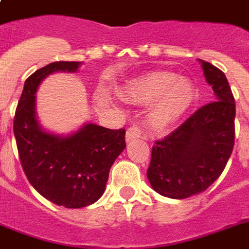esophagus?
Here are the masks:
<instances>
[{"instance_id":"esophagus-1","label":"esophagus","mask_w":249,"mask_h":249,"mask_svg":"<svg viewBox=\"0 0 249 249\" xmlns=\"http://www.w3.org/2000/svg\"><path fill=\"white\" fill-rule=\"evenodd\" d=\"M140 137H141L140 126H137V125H132V126H130V128H128V130H126L125 140H126V142H132L133 140H137V138H140Z\"/></svg>"}]
</instances>
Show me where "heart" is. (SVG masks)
<instances>
[{
  "label": "heart",
  "mask_w": 249,
  "mask_h": 249,
  "mask_svg": "<svg viewBox=\"0 0 249 249\" xmlns=\"http://www.w3.org/2000/svg\"><path fill=\"white\" fill-rule=\"evenodd\" d=\"M121 95L140 105L155 99L148 109V121L154 129L164 130L185 115L195 99V90L190 81L173 73L152 72L129 81Z\"/></svg>",
  "instance_id": "b5f03b06"
}]
</instances>
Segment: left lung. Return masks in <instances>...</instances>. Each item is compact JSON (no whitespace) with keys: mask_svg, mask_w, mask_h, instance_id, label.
Segmentation results:
<instances>
[{"mask_svg":"<svg viewBox=\"0 0 249 249\" xmlns=\"http://www.w3.org/2000/svg\"><path fill=\"white\" fill-rule=\"evenodd\" d=\"M216 101L203 106L152 147L147 178L156 193L186 199L208 189L224 172L235 141V101L226 76L199 59Z\"/></svg>","mask_w":249,"mask_h":249,"instance_id":"left-lung-1","label":"left lung"}]
</instances>
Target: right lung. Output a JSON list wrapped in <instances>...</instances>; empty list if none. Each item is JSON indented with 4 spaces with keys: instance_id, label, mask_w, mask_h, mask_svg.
Masks as SVG:
<instances>
[{
    "instance_id": "right-lung-1",
    "label": "right lung",
    "mask_w": 249,
    "mask_h": 249,
    "mask_svg": "<svg viewBox=\"0 0 249 249\" xmlns=\"http://www.w3.org/2000/svg\"><path fill=\"white\" fill-rule=\"evenodd\" d=\"M79 62H54L25 80L14 117L19 159L29 183L44 197L66 208L90 205L105 193L113 161L125 148V129L86 124L67 137L42 130L37 121L36 91L54 72H76Z\"/></svg>"
}]
</instances>
